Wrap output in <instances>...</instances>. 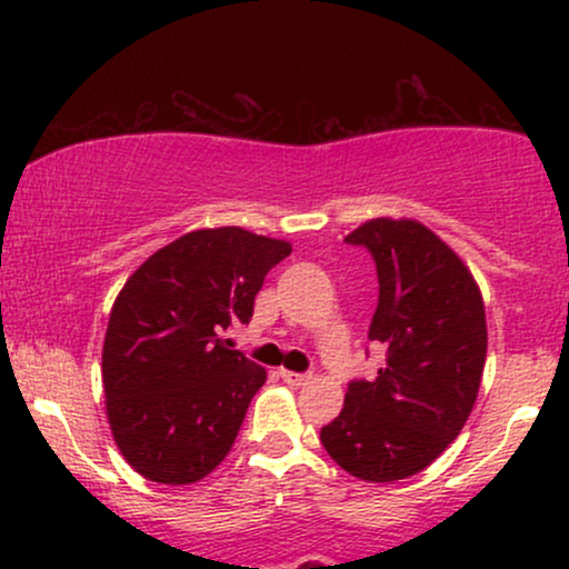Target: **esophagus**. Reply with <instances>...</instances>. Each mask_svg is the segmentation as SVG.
<instances>
[{
  "label": "esophagus",
  "mask_w": 569,
  "mask_h": 569,
  "mask_svg": "<svg viewBox=\"0 0 569 569\" xmlns=\"http://www.w3.org/2000/svg\"><path fill=\"white\" fill-rule=\"evenodd\" d=\"M280 380H283L286 385H293V388H299V385L310 382V375H297V371L280 369Z\"/></svg>",
  "instance_id": "obj_1"
}]
</instances>
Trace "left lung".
<instances>
[{
  "mask_svg": "<svg viewBox=\"0 0 569 569\" xmlns=\"http://www.w3.org/2000/svg\"><path fill=\"white\" fill-rule=\"evenodd\" d=\"M345 240L375 257L380 302L369 339L388 352L375 380L348 385L321 443L356 479H409L471 415L487 361L485 302L471 270L420 221L380 217Z\"/></svg>",
  "mask_w": 569,
  "mask_h": 569,
  "instance_id": "8db88e82",
  "label": "left lung"
}]
</instances>
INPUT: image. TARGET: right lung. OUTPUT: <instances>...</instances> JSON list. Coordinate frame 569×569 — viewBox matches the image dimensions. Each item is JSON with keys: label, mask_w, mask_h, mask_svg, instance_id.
Listing matches in <instances>:
<instances>
[{"label": "right lung", "mask_w": 569, "mask_h": 569, "mask_svg": "<svg viewBox=\"0 0 569 569\" xmlns=\"http://www.w3.org/2000/svg\"><path fill=\"white\" fill-rule=\"evenodd\" d=\"M291 243L243 227L181 234L117 293L103 337L107 417L136 473L192 485L224 460L267 380L221 339L248 323L264 276Z\"/></svg>", "instance_id": "1"}]
</instances>
